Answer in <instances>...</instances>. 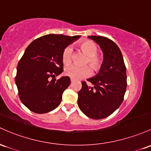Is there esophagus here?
<instances>
[{"mask_svg":"<svg viewBox=\"0 0 151 151\" xmlns=\"http://www.w3.org/2000/svg\"><path fill=\"white\" fill-rule=\"evenodd\" d=\"M74 81V79L73 78H70V82L73 83Z\"/></svg>","mask_w":151,"mask_h":151,"instance_id":"34e87169","label":"esophagus"}]
</instances>
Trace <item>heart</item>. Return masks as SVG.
Returning <instances> with one entry per match:
<instances>
[{"mask_svg": "<svg viewBox=\"0 0 151 151\" xmlns=\"http://www.w3.org/2000/svg\"><path fill=\"white\" fill-rule=\"evenodd\" d=\"M78 48L83 53L87 55L85 64L88 65L93 71H98L102 67L103 63V57L98 54V46L96 43L91 40H84L80 42L78 45ZM62 61L68 65L72 60V49L70 47H66L63 50L61 55ZM91 73V69L88 66L78 67L75 65H70L64 69V74L73 79L83 78L88 77Z\"/></svg>", "mask_w": 151, "mask_h": 151, "instance_id": "b5f03b06", "label": "heart"}]
</instances>
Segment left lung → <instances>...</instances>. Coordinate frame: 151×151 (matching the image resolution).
<instances>
[{"label":"left lung","instance_id":"8db88e82","mask_svg":"<svg viewBox=\"0 0 151 151\" xmlns=\"http://www.w3.org/2000/svg\"><path fill=\"white\" fill-rule=\"evenodd\" d=\"M100 45L103 63L95 77L81 82L78 104L81 111L92 119L111 116L124 99L127 88L126 68L121 51L113 40L100 35L88 36Z\"/></svg>","mask_w":151,"mask_h":151}]
</instances>
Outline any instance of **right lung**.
Masks as SVG:
<instances>
[{"instance_id":"obj_1","label":"right lung","mask_w":151,"mask_h":151,"mask_svg":"<svg viewBox=\"0 0 151 151\" xmlns=\"http://www.w3.org/2000/svg\"><path fill=\"white\" fill-rule=\"evenodd\" d=\"M80 35H45L35 39L25 49L17 66L15 78L21 102L35 113H46L60 105L70 79L56 76L63 71L61 55L69 44Z\"/></svg>"}]
</instances>
